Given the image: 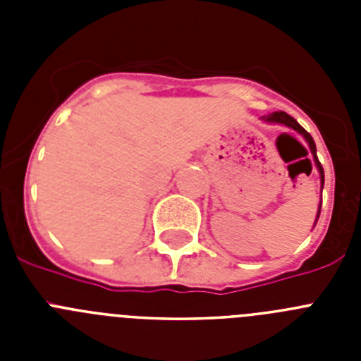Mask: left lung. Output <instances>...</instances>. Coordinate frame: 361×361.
Returning a JSON list of instances; mask_svg holds the SVG:
<instances>
[{"label":"left lung","instance_id":"8db88e82","mask_svg":"<svg viewBox=\"0 0 361 361\" xmlns=\"http://www.w3.org/2000/svg\"><path fill=\"white\" fill-rule=\"evenodd\" d=\"M264 119L269 121V123L286 124V126H289V128L296 130V132L302 133V135L305 137V141L309 142V148H311L312 155H314V162H317L318 171H320V177H322V188H324V168H322L320 161H318V157H317V145H314V141H312V137L309 135V132H305V130L302 128V126H300V124L296 123V121L293 119L291 116H288L286 111H273V114H267V116H264ZM318 215H320V208H318Z\"/></svg>","mask_w":361,"mask_h":361}]
</instances>
